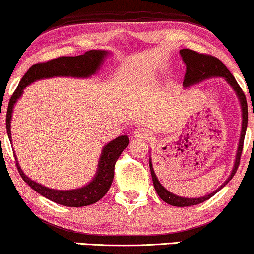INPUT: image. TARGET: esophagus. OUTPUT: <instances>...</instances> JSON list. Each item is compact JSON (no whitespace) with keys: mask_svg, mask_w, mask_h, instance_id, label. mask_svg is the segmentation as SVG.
<instances>
[{"mask_svg":"<svg viewBox=\"0 0 254 254\" xmlns=\"http://www.w3.org/2000/svg\"><path fill=\"white\" fill-rule=\"evenodd\" d=\"M151 135L152 134L150 133V130H148L147 128H137L134 131V137L137 138V140H150Z\"/></svg>","mask_w":254,"mask_h":254,"instance_id":"34e87169","label":"esophagus"}]
</instances>
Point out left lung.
Wrapping results in <instances>:
<instances>
[{"label":"left lung","instance_id":"1","mask_svg":"<svg viewBox=\"0 0 254 254\" xmlns=\"http://www.w3.org/2000/svg\"><path fill=\"white\" fill-rule=\"evenodd\" d=\"M180 55H182V59L184 64L186 65V72L185 77H184L183 84L184 86H190L195 83L203 81V79L209 78V77H216V76H220V77L225 78L229 84L231 85V88L235 90L236 93H237L239 102H241L242 105V111H243V123H242V135L241 140H239V145L237 150V156H236V161L234 169H232V172L229 178L225 180V183L222 185L220 189L214 190L213 193L208 194L206 196L202 197H196V199H190V197H182L178 195H175L171 192H169L168 190H165L164 187L162 186V184L158 182L157 177H156L154 169H152L151 159L149 161V166H150L151 171V177H152V183H154V187L156 192L159 195V197L164 201V202L171 204V206L176 207H189V206H195V204L202 203L208 199H210L211 196L215 195L218 190L227 185V184L232 179V177L235 176L236 171H237L239 162H241V156L243 151V145H244V137L246 133V127H248V103H246V97L245 93L243 92V90L239 84L236 81L234 75L231 74L230 71L228 70V68L223 64V62L218 60L217 58L213 57V55L209 54H203V53H197L195 51L189 50V48H184V50H180Z\"/></svg>","mask_w":254,"mask_h":254}]
</instances>
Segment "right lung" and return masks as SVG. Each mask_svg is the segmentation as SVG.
I'll return each instance as SVG.
<instances>
[{"label":"right lung","instance_id":"1","mask_svg":"<svg viewBox=\"0 0 254 254\" xmlns=\"http://www.w3.org/2000/svg\"><path fill=\"white\" fill-rule=\"evenodd\" d=\"M107 52L105 51H89L82 55L76 57H59L57 59L45 62H38L33 64L29 70L25 72L23 78L20 79L18 86L12 93L9 100L8 110H6V131H8L9 140L11 141V130H10V123H11L12 109L17 99L22 96L23 90L31 83L41 78L53 77V76H72V77H88L97 71L105 58ZM129 143V138L127 135H123L114 138L109 144L104 147L102 156L99 158L98 171L95 178L90 184L77 190H58L47 189L40 184L31 180L29 177L24 175L22 169L19 168L18 161H16V166L20 177L27 185L36 190L37 193L53 201L55 203L62 204L67 207H84L89 206L99 201L110 190L111 184L114 177V166L118 158ZM15 159L16 158V155Z\"/></svg>","mask_w":254,"mask_h":254}]
</instances>
